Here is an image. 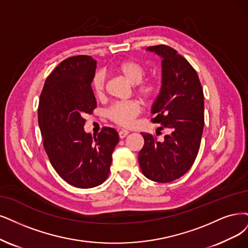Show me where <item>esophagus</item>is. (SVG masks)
I'll return each instance as SVG.
<instances>
[{
  "label": "esophagus",
  "mask_w": 248,
  "mask_h": 248,
  "mask_svg": "<svg viewBox=\"0 0 248 248\" xmlns=\"http://www.w3.org/2000/svg\"><path fill=\"white\" fill-rule=\"evenodd\" d=\"M127 135H129V132L125 131V130H122V131L118 132V136H119V138H121V139L125 138Z\"/></svg>",
  "instance_id": "34e87169"
}]
</instances>
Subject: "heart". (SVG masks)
<instances>
[{
	"mask_svg": "<svg viewBox=\"0 0 248 248\" xmlns=\"http://www.w3.org/2000/svg\"><path fill=\"white\" fill-rule=\"evenodd\" d=\"M115 70L132 85H136V93L143 100L149 101L157 95L159 90L158 82L152 78L143 80L146 76V68L139 61L133 59L124 60L117 64ZM106 80L105 73L99 71L92 81V87L99 98H102L105 94ZM141 111L142 108L137 101H126L112 104L107 109L106 114L113 124L123 127H130L134 124L135 119L140 115Z\"/></svg>",
	"mask_w": 248,
	"mask_h": 248,
	"instance_id": "1",
	"label": "heart"
}]
</instances>
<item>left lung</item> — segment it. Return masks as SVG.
I'll return each mask as SVG.
<instances>
[{
    "instance_id": "obj_1",
    "label": "left lung",
    "mask_w": 248,
    "mask_h": 248,
    "mask_svg": "<svg viewBox=\"0 0 248 248\" xmlns=\"http://www.w3.org/2000/svg\"><path fill=\"white\" fill-rule=\"evenodd\" d=\"M147 50L162 57V85L151 121L169 134L159 141L141 133L144 146L138 158L146 178L169 183L185 175L196 159L204 126L203 90L196 70L175 49L157 45Z\"/></svg>"
}]
</instances>
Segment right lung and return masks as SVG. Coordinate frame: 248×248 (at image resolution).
<instances>
[{"label": "right lung", "instance_id": "1", "mask_svg": "<svg viewBox=\"0 0 248 248\" xmlns=\"http://www.w3.org/2000/svg\"><path fill=\"white\" fill-rule=\"evenodd\" d=\"M97 62L88 55L63 60L45 81L38 109L43 145L52 167L68 184L88 189L107 179L119 137L104 126L92 137L85 116L97 107L91 84Z\"/></svg>", "mask_w": 248, "mask_h": 248}]
</instances>
